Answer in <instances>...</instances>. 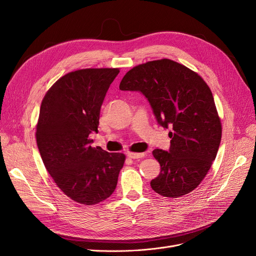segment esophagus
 <instances>
[{"mask_svg":"<svg viewBox=\"0 0 256 256\" xmlns=\"http://www.w3.org/2000/svg\"><path fill=\"white\" fill-rule=\"evenodd\" d=\"M145 154H137V152H128V158H143Z\"/></svg>","mask_w":256,"mask_h":256,"instance_id":"1","label":"esophagus"}]
</instances>
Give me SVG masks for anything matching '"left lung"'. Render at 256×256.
<instances>
[{"label": "left lung", "mask_w": 256, "mask_h": 256, "mask_svg": "<svg viewBox=\"0 0 256 256\" xmlns=\"http://www.w3.org/2000/svg\"><path fill=\"white\" fill-rule=\"evenodd\" d=\"M119 89L141 92L158 124L172 128L169 150L152 152L160 165L152 190L171 198L192 192L208 174L221 142V121L208 84L184 65L162 59L134 67Z\"/></svg>", "instance_id": "obj_1"}]
</instances>
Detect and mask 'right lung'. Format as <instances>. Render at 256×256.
I'll return each instance as SVG.
<instances>
[{
    "label": "right lung",
    "mask_w": 256,
    "mask_h": 256,
    "mask_svg": "<svg viewBox=\"0 0 256 256\" xmlns=\"http://www.w3.org/2000/svg\"><path fill=\"white\" fill-rule=\"evenodd\" d=\"M118 68H86L60 78L44 96L36 126L42 162L60 190L93 206L115 191L126 156L91 147L100 106Z\"/></svg>",
    "instance_id": "obj_1"
}]
</instances>
